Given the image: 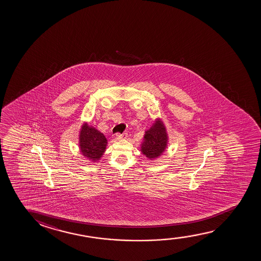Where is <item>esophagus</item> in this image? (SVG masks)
<instances>
[{
    "instance_id": "1",
    "label": "esophagus",
    "mask_w": 261,
    "mask_h": 261,
    "mask_svg": "<svg viewBox=\"0 0 261 261\" xmlns=\"http://www.w3.org/2000/svg\"><path fill=\"white\" fill-rule=\"evenodd\" d=\"M115 138H116V140H118V141L125 139V138H126V135H119V134H118V135H116Z\"/></svg>"
}]
</instances>
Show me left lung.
Here are the masks:
<instances>
[{
	"mask_svg": "<svg viewBox=\"0 0 261 261\" xmlns=\"http://www.w3.org/2000/svg\"><path fill=\"white\" fill-rule=\"evenodd\" d=\"M168 134L164 122L161 118H155L150 128L144 131L141 152L150 161H155L164 153L168 144Z\"/></svg>",
	"mask_w": 261,
	"mask_h": 261,
	"instance_id": "obj_1",
	"label": "left lung"
}]
</instances>
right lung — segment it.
Masks as SVG:
<instances>
[{
  "label": "right lung",
  "mask_w": 261,
  "mask_h": 261,
  "mask_svg": "<svg viewBox=\"0 0 261 261\" xmlns=\"http://www.w3.org/2000/svg\"><path fill=\"white\" fill-rule=\"evenodd\" d=\"M108 140L102 133L88 122H84L79 135L80 153L88 161L95 163L100 161L107 149Z\"/></svg>",
  "instance_id": "right-lung-1"
}]
</instances>
